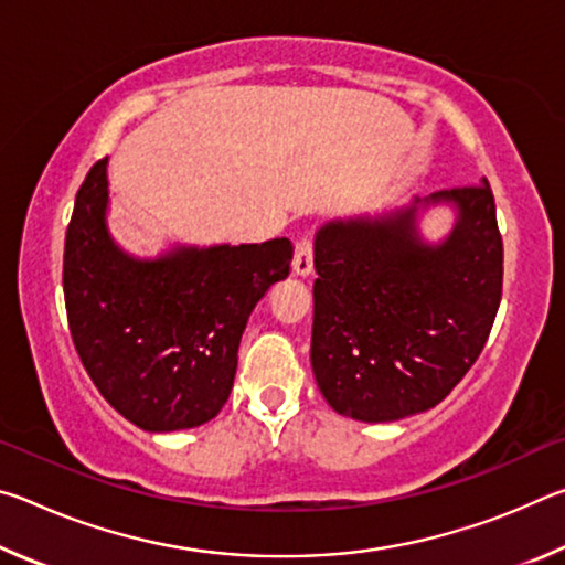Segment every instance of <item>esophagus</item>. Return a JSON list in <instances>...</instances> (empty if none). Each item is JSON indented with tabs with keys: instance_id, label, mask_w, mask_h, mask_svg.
Masks as SVG:
<instances>
[{
	"instance_id": "1",
	"label": "esophagus",
	"mask_w": 565,
	"mask_h": 565,
	"mask_svg": "<svg viewBox=\"0 0 565 565\" xmlns=\"http://www.w3.org/2000/svg\"><path fill=\"white\" fill-rule=\"evenodd\" d=\"M291 269L296 276H301V279H306V276H311L313 271V248H311V238H299L296 242V252H294V264Z\"/></svg>"
}]
</instances>
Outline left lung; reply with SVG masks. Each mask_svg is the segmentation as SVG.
Returning a JSON list of instances; mask_svg holds the SVG:
<instances>
[{
	"mask_svg": "<svg viewBox=\"0 0 565 565\" xmlns=\"http://www.w3.org/2000/svg\"><path fill=\"white\" fill-rule=\"evenodd\" d=\"M448 207L452 228L419 222ZM311 369L337 414L386 424L451 394L489 339L503 244L489 181L323 222L313 236Z\"/></svg>",
	"mask_w": 565,
	"mask_h": 565,
	"instance_id": "left-lung-1",
	"label": "left lung"
}]
</instances>
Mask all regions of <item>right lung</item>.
Returning a JSON list of instances; mask_svg holds the SVG:
<instances>
[{
	"mask_svg": "<svg viewBox=\"0 0 565 565\" xmlns=\"http://www.w3.org/2000/svg\"><path fill=\"white\" fill-rule=\"evenodd\" d=\"M109 159L76 194L64 242V301L76 353L111 408L151 434L212 420L234 386L246 321L289 276V238L124 248L109 228Z\"/></svg>",
	"mask_w": 565,
	"mask_h": 565,
	"instance_id": "obj_1",
	"label": "right lung"
}]
</instances>
